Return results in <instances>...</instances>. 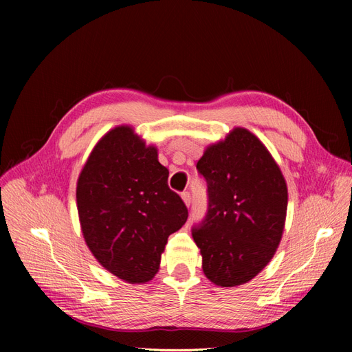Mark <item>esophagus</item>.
<instances>
[{
	"label": "esophagus",
	"mask_w": 352,
	"mask_h": 352,
	"mask_svg": "<svg viewBox=\"0 0 352 352\" xmlns=\"http://www.w3.org/2000/svg\"><path fill=\"white\" fill-rule=\"evenodd\" d=\"M182 199H184V202L185 204L189 207L190 206V202H192V198H190V194L188 192V190H185V192H182Z\"/></svg>",
	"instance_id": "1"
}]
</instances>
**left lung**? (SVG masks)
Returning <instances> with one entry per match:
<instances>
[{
  "instance_id": "left-lung-1",
  "label": "left lung",
  "mask_w": 352,
  "mask_h": 352,
  "mask_svg": "<svg viewBox=\"0 0 352 352\" xmlns=\"http://www.w3.org/2000/svg\"><path fill=\"white\" fill-rule=\"evenodd\" d=\"M207 182V212L192 228L202 270L219 286L257 276L276 252L285 226L287 189L279 166L247 129L236 127L197 163Z\"/></svg>"
}]
</instances>
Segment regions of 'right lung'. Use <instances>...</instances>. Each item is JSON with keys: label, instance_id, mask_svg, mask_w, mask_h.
<instances>
[{"label": "right lung", "instance_id": "add662e5", "mask_svg": "<svg viewBox=\"0 0 352 352\" xmlns=\"http://www.w3.org/2000/svg\"><path fill=\"white\" fill-rule=\"evenodd\" d=\"M157 150L119 126L95 145L78 180L82 233L102 267L129 283L151 280L188 208L167 185Z\"/></svg>", "mask_w": 352, "mask_h": 352}]
</instances>
